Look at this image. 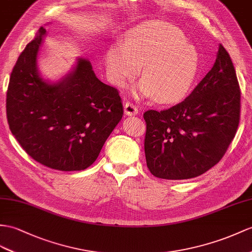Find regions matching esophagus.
Instances as JSON below:
<instances>
[{
    "label": "esophagus",
    "mask_w": 252,
    "mask_h": 252,
    "mask_svg": "<svg viewBox=\"0 0 252 252\" xmlns=\"http://www.w3.org/2000/svg\"><path fill=\"white\" fill-rule=\"evenodd\" d=\"M124 112H125L126 115L131 116V115L138 114L139 111H138V108H137L136 106H134V105H132L131 102L126 101L125 105H124Z\"/></svg>",
    "instance_id": "obj_1"
}]
</instances>
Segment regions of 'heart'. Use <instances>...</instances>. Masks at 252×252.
<instances>
[{"label":"heart","mask_w":252,"mask_h":252,"mask_svg":"<svg viewBox=\"0 0 252 252\" xmlns=\"http://www.w3.org/2000/svg\"><path fill=\"white\" fill-rule=\"evenodd\" d=\"M106 70L114 85L125 87L143 64L133 94L163 103L181 100L191 90L200 69V55L182 31L162 21L132 28L124 42H114L106 53Z\"/></svg>","instance_id":"obj_1"}]
</instances>
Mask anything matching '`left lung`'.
<instances>
[{
    "mask_svg": "<svg viewBox=\"0 0 252 252\" xmlns=\"http://www.w3.org/2000/svg\"><path fill=\"white\" fill-rule=\"evenodd\" d=\"M241 91L229 53L219 45L212 69L185 100L144 113V151L151 173L187 180L213 168L235 137Z\"/></svg>",
    "mask_w": 252,
    "mask_h": 252,
    "instance_id": "1",
    "label": "left lung"
}]
</instances>
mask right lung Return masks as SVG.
I'll return each instance as SVG.
<instances>
[{
  "label": "right lung",
  "mask_w": 252,
  "mask_h": 252,
  "mask_svg": "<svg viewBox=\"0 0 252 252\" xmlns=\"http://www.w3.org/2000/svg\"><path fill=\"white\" fill-rule=\"evenodd\" d=\"M46 34L41 27L10 75L6 98L9 128L37 162L60 171L84 170L122 120V100L118 90L101 82L84 58H77L58 81L42 78L37 59Z\"/></svg>",
  "instance_id": "1"
}]
</instances>
